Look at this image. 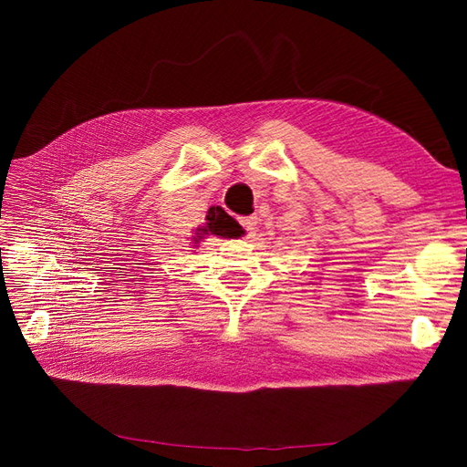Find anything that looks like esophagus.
I'll return each mask as SVG.
<instances>
[{
  "label": "esophagus",
  "mask_w": 467,
  "mask_h": 467,
  "mask_svg": "<svg viewBox=\"0 0 467 467\" xmlns=\"http://www.w3.org/2000/svg\"><path fill=\"white\" fill-rule=\"evenodd\" d=\"M242 225L249 232V234H255V225H257V216H245L242 218Z\"/></svg>",
  "instance_id": "obj_1"
}]
</instances>
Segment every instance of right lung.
<instances>
[{"label":"right lung","mask_w":467,"mask_h":467,"mask_svg":"<svg viewBox=\"0 0 467 467\" xmlns=\"http://www.w3.org/2000/svg\"><path fill=\"white\" fill-rule=\"evenodd\" d=\"M208 234H214V235H220V237H228V239H237V237H242L245 234V230L222 206H210L204 225H201V228H196V235L192 237L194 244H199L201 239L204 235H208Z\"/></svg>","instance_id":"right-lung-1"}]
</instances>
